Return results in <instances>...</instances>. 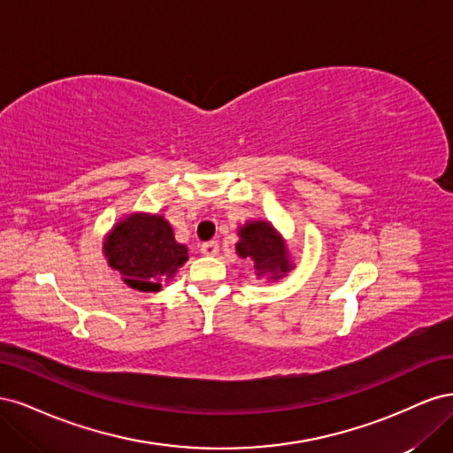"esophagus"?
<instances>
[{"label":"esophagus","instance_id":"obj_1","mask_svg":"<svg viewBox=\"0 0 453 453\" xmlns=\"http://www.w3.org/2000/svg\"><path fill=\"white\" fill-rule=\"evenodd\" d=\"M200 251H202V255L215 257L219 253V243L217 242H205V243L200 245Z\"/></svg>","mask_w":453,"mask_h":453}]
</instances>
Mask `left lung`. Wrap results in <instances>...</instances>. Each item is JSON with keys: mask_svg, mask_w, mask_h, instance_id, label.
I'll list each match as a JSON object with an SVG mask.
<instances>
[{"mask_svg": "<svg viewBox=\"0 0 453 453\" xmlns=\"http://www.w3.org/2000/svg\"><path fill=\"white\" fill-rule=\"evenodd\" d=\"M236 253L242 258L251 260L258 276L266 273V276L278 280L291 270L283 240L266 221H253L240 230Z\"/></svg>", "mask_w": 453, "mask_h": 453, "instance_id": "1", "label": "left lung"}]
</instances>
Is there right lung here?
Here are the masks:
<instances>
[{
    "label": "right lung",
    "mask_w": 453,
    "mask_h": 453,
    "mask_svg": "<svg viewBox=\"0 0 453 453\" xmlns=\"http://www.w3.org/2000/svg\"><path fill=\"white\" fill-rule=\"evenodd\" d=\"M109 266L119 270L127 285L138 291H158L185 265L188 251L177 243L173 230L160 215L135 213L120 221L105 238Z\"/></svg>",
    "instance_id": "1"
}]
</instances>
